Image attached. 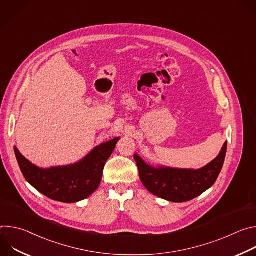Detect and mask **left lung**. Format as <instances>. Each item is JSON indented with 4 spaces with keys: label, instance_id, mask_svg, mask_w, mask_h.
<instances>
[{
    "label": "left lung",
    "instance_id": "left-lung-1",
    "mask_svg": "<svg viewBox=\"0 0 256 256\" xmlns=\"http://www.w3.org/2000/svg\"><path fill=\"white\" fill-rule=\"evenodd\" d=\"M227 152V142L218 156L198 170L175 169L167 167L154 168L146 164L134 154L140 179L150 192L173 202H184L204 194L220 174Z\"/></svg>",
    "mask_w": 256,
    "mask_h": 256
}]
</instances>
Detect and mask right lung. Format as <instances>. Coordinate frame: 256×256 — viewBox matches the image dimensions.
Masks as SVG:
<instances>
[{
	"instance_id": "add662e5",
	"label": "right lung",
	"mask_w": 256,
	"mask_h": 256,
	"mask_svg": "<svg viewBox=\"0 0 256 256\" xmlns=\"http://www.w3.org/2000/svg\"><path fill=\"white\" fill-rule=\"evenodd\" d=\"M118 140L116 138L98 146L77 164L50 169L33 165L16 147L14 151L23 176L35 190L58 202H77L88 198L99 186L104 165Z\"/></svg>"
}]
</instances>
